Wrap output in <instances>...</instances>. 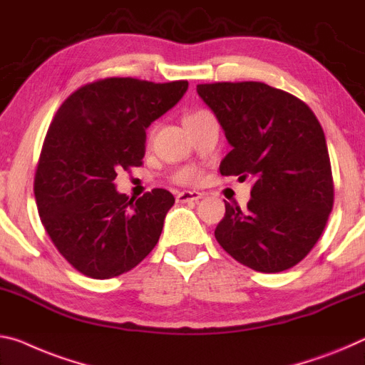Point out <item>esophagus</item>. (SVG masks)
<instances>
[{
	"label": "esophagus",
	"mask_w": 365,
	"mask_h": 365,
	"mask_svg": "<svg viewBox=\"0 0 365 365\" xmlns=\"http://www.w3.org/2000/svg\"><path fill=\"white\" fill-rule=\"evenodd\" d=\"M203 193L200 192H180L177 193V203H190V201H198L203 198Z\"/></svg>",
	"instance_id": "1"
}]
</instances>
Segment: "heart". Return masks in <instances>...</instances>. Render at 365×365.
Returning a JSON list of instances; mask_svg holds the SVG:
<instances>
[{"instance_id":"heart-1","label":"heart","mask_w":365,"mask_h":365,"mask_svg":"<svg viewBox=\"0 0 365 365\" xmlns=\"http://www.w3.org/2000/svg\"><path fill=\"white\" fill-rule=\"evenodd\" d=\"M198 113H201V112H193V113H188L187 117L185 118H190V117H195V115H198ZM201 178V173H200V170H196V169H193V167H188V169H183V170H180L175 175V180L178 182V183H196Z\"/></svg>"}]
</instances>
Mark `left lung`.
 Listing matches in <instances>:
<instances>
[{"label":"left lung","instance_id":"left-lung-1","mask_svg":"<svg viewBox=\"0 0 365 365\" xmlns=\"http://www.w3.org/2000/svg\"><path fill=\"white\" fill-rule=\"evenodd\" d=\"M230 144L222 175L250 177L247 210L225 203L214 235L237 262L279 273L307 257L333 207L325 133L302 101L264 83L196 86Z\"/></svg>","mask_w":365,"mask_h":365}]
</instances>
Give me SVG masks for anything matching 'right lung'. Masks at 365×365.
I'll return each mask as SVG.
<instances>
[{
	"instance_id": "right-lung-1",
	"label": "right lung",
	"mask_w": 365,
	"mask_h": 365,
	"mask_svg": "<svg viewBox=\"0 0 365 365\" xmlns=\"http://www.w3.org/2000/svg\"><path fill=\"white\" fill-rule=\"evenodd\" d=\"M187 89V81L107 78L83 86L58 108L34 193L51 242L83 274H123L158 244L173 195L154 188L130 200L115 187V177L120 169L143 164L149 125L177 106Z\"/></svg>"
}]
</instances>
